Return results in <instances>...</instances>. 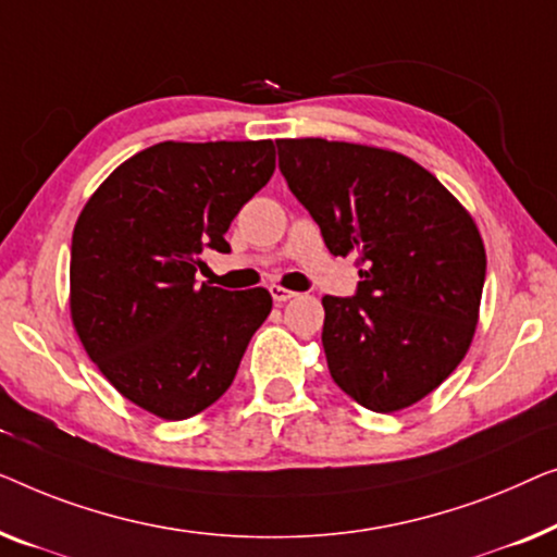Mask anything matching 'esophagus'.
I'll return each instance as SVG.
<instances>
[{
	"mask_svg": "<svg viewBox=\"0 0 557 557\" xmlns=\"http://www.w3.org/2000/svg\"><path fill=\"white\" fill-rule=\"evenodd\" d=\"M270 293H272V300H275L277 305L287 302V300H293V297L297 295V293H293V289H287V287H280V285L270 287Z\"/></svg>",
	"mask_w": 557,
	"mask_h": 557,
	"instance_id": "obj_1",
	"label": "esophagus"
}]
</instances>
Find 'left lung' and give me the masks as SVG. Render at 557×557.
<instances>
[{"instance_id": "1", "label": "left lung", "mask_w": 557, "mask_h": 557, "mask_svg": "<svg viewBox=\"0 0 557 557\" xmlns=\"http://www.w3.org/2000/svg\"><path fill=\"white\" fill-rule=\"evenodd\" d=\"M280 171L335 257H356L354 297H323L333 381L366 409L417 404L461 363L487 272L474 219L417 161L325 138L277 140Z\"/></svg>"}]
</instances>
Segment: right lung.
Wrapping results in <instances>:
<instances>
[{
    "instance_id": "right-lung-1",
    "label": "right lung",
    "mask_w": 557,
    "mask_h": 557,
    "mask_svg": "<svg viewBox=\"0 0 557 557\" xmlns=\"http://www.w3.org/2000/svg\"><path fill=\"white\" fill-rule=\"evenodd\" d=\"M275 171L272 140H163L121 163L77 216L70 312L85 350L140 409L169 421L216 401L272 310L264 287L203 282V249Z\"/></svg>"
}]
</instances>
